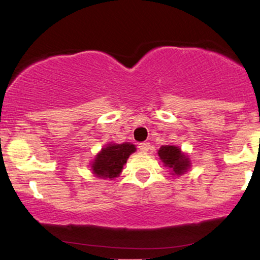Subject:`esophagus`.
Masks as SVG:
<instances>
[{
  "instance_id": "esophagus-1",
  "label": "esophagus",
  "mask_w": 260,
  "mask_h": 260,
  "mask_svg": "<svg viewBox=\"0 0 260 260\" xmlns=\"http://www.w3.org/2000/svg\"><path fill=\"white\" fill-rule=\"evenodd\" d=\"M139 150L143 151V153H147V151H149L151 149V145L150 143H140V144L138 145Z\"/></svg>"
}]
</instances>
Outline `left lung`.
Here are the masks:
<instances>
[{
    "instance_id": "obj_1",
    "label": "left lung",
    "mask_w": 260,
    "mask_h": 260,
    "mask_svg": "<svg viewBox=\"0 0 260 260\" xmlns=\"http://www.w3.org/2000/svg\"><path fill=\"white\" fill-rule=\"evenodd\" d=\"M157 155L164 165L172 170V175H183L190 168V160L176 145H162L157 150Z\"/></svg>"
}]
</instances>
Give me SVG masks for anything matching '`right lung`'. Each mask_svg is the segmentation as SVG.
<instances>
[{"mask_svg":"<svg viewBox=\"0 0 260 260\" xmlns=\"http://www.w3.org/2000/svg\"><path fill=\"white\" fill-rule=\"evenodd\" d=\"M136 151V147L131 143L123 144H107L101 149L91 164L92 174L99 178H112L120 176L123 165L129 155Z\"/></svg>","mask_w":260,"mask_h":260,"instance_id":"1","label":"right lung"}]
</instances>
